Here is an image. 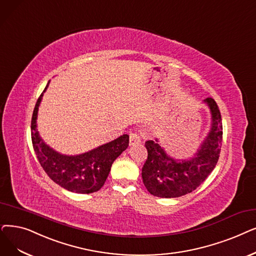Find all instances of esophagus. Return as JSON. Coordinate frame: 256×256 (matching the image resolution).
Here are the masks:
<instances>
[{"mask_svg":"<svg viewBox=\"0 0 256 256\" xmlns=\"http://www.w3.org/2000/svg\"><path fill=\"white\" fill-rule=\"evenodd\" d=\"M141 142L140 135L137 132H130V146H136Z\"/></svg>","mask_w":256,"mask_h":256,"instance_id":"esophagus-1","label":"esophagus"}]
</instances>
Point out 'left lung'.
<instances>
[{
	"label": "left lung",
	"mask_w": 256,
	"mask_h": 256,
	"mask_svg": "<svg viewBox=\"0 0 256 256\" xmlns=\"http://www.w3.org/2000/svg\"><path fill=\"white\" fill-rule=\"evenodd\" d=\"M204 102L212 114V128L194 158L190 161L174 160L156 142L157 140L146 142L148 159L141 174L144 186L152 196L178 198L190 194L196 190L214 170L223 141V124L214 99L208 97Z\"/></svg>",
	"instance_id": "left-lung-1"
}]
</instances>
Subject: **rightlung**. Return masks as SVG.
<instances>
[{
  "mask_svg": "<svg viewBox=\"0 0 256 256\" xmlns=\"http://www.w3.org/2000/svg\"><path fill=\"white\" fill-rule=\"evenodd\" d=\"M44 92L38 99L31 119L32 146L40 166L52 181L66 190L77 194L99 190L106 180L113 162L128 148V135H122L114 141L74 157L54 152L42 141L36 130L38 110Z\"/></svg>",
  "mask_w": 256,
  "mask_h": 256,
  "instance_id": "right-lung-1",
  "label": "right lung"
}]
</instances>
